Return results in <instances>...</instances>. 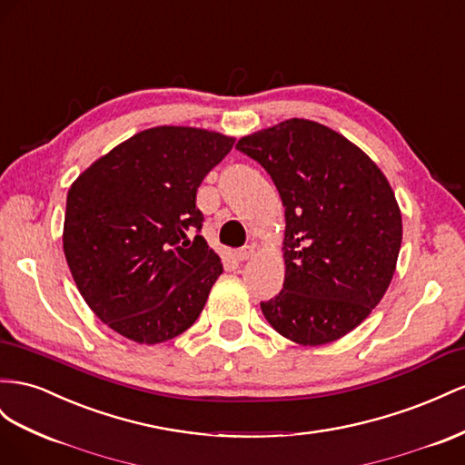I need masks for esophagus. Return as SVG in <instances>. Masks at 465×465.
Wrapping results in <instances>:
<instances>
[{"mask_svg": "<svg viewBox=\"0 0 465 465\" xmlns=\"http://www.w3.org/2000/svg\"><path fill=\"white\" fill-rule=\"evenodd\" d=\"M254 252H256L254 246H244V248H241V250H236V260H238V262L250 260V258L254 256Z\"/></svg>", "mask_w": 465, "mask_h": 465, "instance_id": "esophagus-1", "label": "esophagus"}]
</instances>
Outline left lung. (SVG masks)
Returning <instances> with one entry per match:
<instances>
[{
  "instance_id": "8db88e82",
  "label": "left lung",
  "mask_w": 465,
  "mask_h": 465,
  "mask_svg": "<svg viewBox=\"0 0 465 465\" xmlns=\"http://www.w3.org/2000/svg\"><path fill=\"white\" fill-rule=\"evenodd\" d=\"M236 148L270 173L285 207V282L260 303L263 317L297 344L338 341L391 283L403 238L391 185L356 144L315 121H283Z\"/></svg>"
}]
</instances>
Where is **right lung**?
<instances>
[{"instance_id":"add662e5","label":"right lung","mask_w":465,"mask_h":465,"mask_svg":"<svg viewBox=\"0 0 465 465\" xmlns=\"http://www.w3.org/2000/svg\"><path fill=\"white\" fill-rule=\"evenodd\" d=\"M232 144V136L205 129H146L72 183L66 262L84 301L109 329L158 344L202 315L223 263L199 234L203 213L195 195Z\"/></svg>"}]
</instances>
